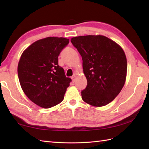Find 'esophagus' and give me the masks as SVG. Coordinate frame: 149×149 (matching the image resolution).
<instances>
[{"instance_id": "34e87169", "label": "esophagus", "mask_w": 149, "mask_h": 149, "mask_svg": "<svg viewBox=\"0 0 149 149\" xmlns=\"http://www.w3.org/2000/svg\"><path fill=\"white\" fill-rule=\"evenodd\" d=\"M76 76H75V75H73V76L72 77V81L73 82H75V81L76 80Z\"/></svg>"}]
</instances>
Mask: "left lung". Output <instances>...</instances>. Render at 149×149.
<instances>
[{"instance_id":"left-lung-1","label":"left lung","mask_w":149,"mask_h":149,"mask_svg":"<svg viewBox=\"0 0 149 149\" xmlns=\"http://www.w3.org/2000/svg\"><path fill=\"white\" fill-rule=\"evenodd\" d=\"M71 42L82 57L87 79L82 99L95 107L107 105L125 83L127 63L124 51L118 43L102 35L76 36Z\"/></svg>"}]
</instances>
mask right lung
<instances>
[{
	"instance_id": "1",
	"label": "right lung",
	"mask_w": 149,
	"mask_h": 149,
	"mask_svg": "<svg viewBox=\"0 0 149 149\" xmlns=\"http://www.w3.org/2000/svg\"><path fill=\"white\" fill-rule=\"evenodd\" d=\"M69 39L47 37L36 41L22 54L18 75L22 90L40 107L50 108L61 102L71 79L58 65V56Z\"/></svg>"
}]
</instances>
